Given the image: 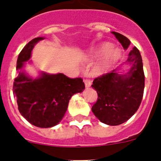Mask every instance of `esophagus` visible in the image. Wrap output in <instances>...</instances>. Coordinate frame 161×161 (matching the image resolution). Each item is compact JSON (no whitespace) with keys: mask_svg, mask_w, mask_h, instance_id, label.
I'll use <instances>...</instances> for the list:
<instances>
[{"mask_svg":"<svg viewBox=\"0 0 161 161\" xmlns=\"http://www.w3.org/2000/svg\"><path fill=\"white\" fill-rule=\"evenodd\" d=\"M84 83H85L86 87V88H89V87H90L91 84H92V82H91L90 79H84Z\"/></svg>","mask_w":161,"mask_h":161,"instance_id":"34e87169","label":"esophagus"}]
</instances>
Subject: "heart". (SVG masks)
Segmentation results:
<instances>
[{"mask_svg":"<svg viewBox=\"0 0 161 161\" xmlns=\"http://www.w3.org/2000/svg\"><path fill=\"white\" fill-rule=\"evenodd\" d=\"M102 55L100 61L93 68V72L97 74L107 71L112 64H114L119 58L120 53L118 49L111 47V43H104L97 48L92 53V58H96Z\"/></svg>","mask_w":161,"mask_h":161,"instance_id":"1","label":"heart"}]
</instances>
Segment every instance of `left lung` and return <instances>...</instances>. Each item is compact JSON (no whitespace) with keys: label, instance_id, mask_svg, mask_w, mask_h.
Listing matches in <instances>:
<instances>
[{"label":"left lung","instance_id":"left-lung-1","mask_svg":"<svg viewBox=\"0 0 161 161\" xmlns=\"http://www.w3.org/2000/svg\"><path fill=\"white\" fill-rule=\"evenodd\" d=\"M125 50L130 40L125 36L112 32ZM127 62L131 69L125 75L115 70L96 78L92 87L97 92V101L92 111L101 122L118 125L125 122L139 109L145 86L142 60L139 50L134 47L129 54Z\"/></svg>","mask_w":161,"mask_h":161}]
</instances>
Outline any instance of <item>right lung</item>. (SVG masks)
Listing matches in <instances>:
<instances>
[{
	"mask_svg": "<svg viewBox=\"0 0 161 161\" xmlns=\"http://www.w3.org/2000/svg\"><path fill=\"white\" fill-rule=\"evenodd\" d=\"M43 39L37 37L24 47L18 57L16 70L23 67L36 43ZM84 89L82 78L71 79L62 73H42L40 77L33 79L20 71L14 79L13 94L19 112L30 124L39 128H50L62 120L71 97Z\"/></svg>",
	"mask_w": 161,
	"mask_h": 161,
	"instance_id": "add662e5",
	"label": "right lung"
}]
</instances>
